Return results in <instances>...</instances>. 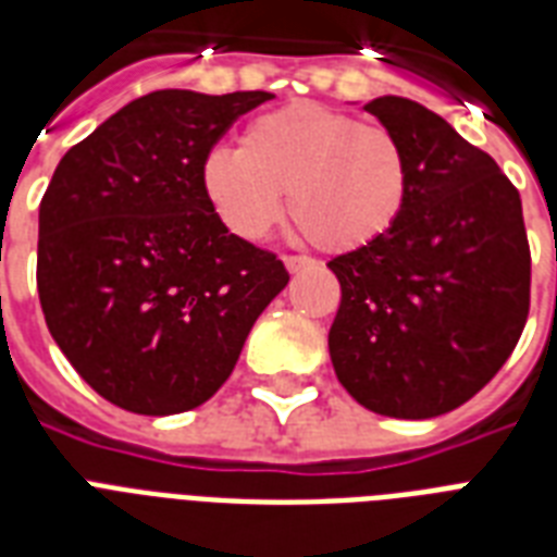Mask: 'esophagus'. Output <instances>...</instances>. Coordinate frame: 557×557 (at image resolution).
I'll list each match as a JSON object with an SVG mask.
<instances>
[{
    "instance_id": "1",
    "label": "esophagus",
    "mask_w": 557,
    "mask_h": 557,
    "mask_svg": "<svg viewBox=\"0 0 557 557\" xmlns=\"http://www.w3.org/2000/svg\"><path fill=\"white\" fill-rule=\"evenodd\" d=\"M283 265H286L288 274H297V271L312 269L314 260H309V257H283Z\"/></svg>"
}]
</instances>
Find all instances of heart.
I'll use <instances>...</instances> for the list:
<instances>
[{
	"label": "heart",
	"mask_w": 557,
	"mask_h": 557,
	"mask_svg": "<svg viewBox=\"0 0 557 557\" xmlns=\"http://www.w3.org/2000/svg\"><path fill=\"white\" fill-rule=\"evenodd\" d=\"M199 182L222 225L257 243L288 213L318 248L349 253L387 236L410 193V159L396 135L323 103H288L245 126L243 147L201 156Z\"/></svg>",
	"instance_id": "obj_1"
}]
</instances>
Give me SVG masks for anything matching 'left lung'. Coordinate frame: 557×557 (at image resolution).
I'll list each match as a JSON object with an SVG mask.
<instances>
[{
	"label": "left lung",
	"mask_w": 557,
	"mask_h": 557,
	"mask_svg": "<svg viewBox=\"0 0 557 557\" xmlns=\"http://www.w3.org/2000/svg\"><path fill=\"white\" fill-rule=\"evenodd\" d=\"M364 109L405 144L410 193L387 236L330 262L341 283L330 358L367 410L431 419L476 396L523 332V208L497 161L436 112L398 95Z\"/></svg>",
	"instance_id": "obj_1"
}]
</instances>
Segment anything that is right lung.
Listing matches in <instances>:
<instances>
[{"mask_svg":"<svg viewBox=\"0 0 557 557\" xmlns=\"http://www.w3.org/2000/svg\"><path fill=\"white\" fill-rule=\"evenodd\" d=\"M271 91L161 89L74 144L39 201L48 332L95 393L141 416L205 405L234 372L283 262L231 234L201 156Z\"/></svg>","mask_w":557,"mask_h":557,"instance_id":"obj_1","label":"right lung"}]
</instances>
